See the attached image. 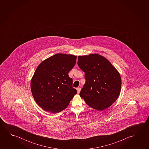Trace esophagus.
I'll return each mask as SVG.
<instances>
[{"label":"esophagus","instance_id":"1","mask_svg":"<svg viewBox=\"0 0 149 149\" xmlns=\"http://www.w3.org/2000/svg\"><path fill=\"white\" fill-rule=\"evenodd\" d=\"M81 88H77V93H80V91H81Z\"/></svg>","mask_w":149,"mask_h":149}]
</instances>
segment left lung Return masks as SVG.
<instances>
[{
	"label": "left lung",
	"instance_id": "left-lung-1",
	"mask_svg": "<svg viewBox=\"0 0 149 149\" xmlns=\"http://www.w3.org/2000/svg\"><path fill=\"white\" fill-rule=\"evenodd\" d=\"M77 64L85 72V84L79 95L90 107L103 111L120 95L122 81L119 72L105 57L98 54L78 56Z\"/></svg>",
	"mask_w": 149,
	"mask_h": 149
}]
</instances>
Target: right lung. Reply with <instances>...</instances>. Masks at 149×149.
I'll use <instances>...</instances> for the list:
<instances>
[{
  "instance_id": "right-lung-1",
  "label": "right lung",
  "mask_w": 149,
  "mask_h": 149,
  "mask_svg": "<svg viewBox=\"0 0 149 149\" xmlns=\"http://www.w3.org/2000/svg\"><path fill=\"white\" fill-rule=\"evenodd\" d=\"M76 56L57 54L45 60L31 81L32 95L43 110L57 113L66 109L77 90L68 73L75 65Z\"/></svg>"
}]
</instances>
